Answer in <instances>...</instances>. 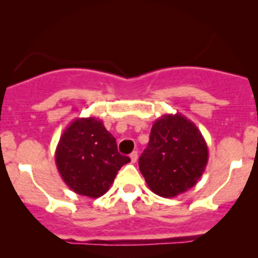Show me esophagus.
I'll return each instance as SVG.
<instances>
[{
  "mask_svg": "<svg viewBox=\"0 0 258 258\" xmlns=\"http://www.w3.org/2000/svg\"><path fill=\"white\" fill-rule=\"evenodd\" d=\"M130 158H131L132 163H136V161H137V159H138V153L136 152V151L132 152L131 155H130Z\"/></svg>",
  "mask_w": 258,
  "mask_h": 258,
  "instance_id": "34e87169",
  "label": "esophagus"
}]
</instances>
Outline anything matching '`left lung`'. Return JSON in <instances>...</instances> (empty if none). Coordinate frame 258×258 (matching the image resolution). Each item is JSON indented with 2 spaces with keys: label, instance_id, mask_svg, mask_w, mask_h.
<instances>
[{
  "label": "left lung",
  "instance_id": "left-lung-1",
  "mask_svg": "<svg viewBox=\"0 0 258 258\" xmlns=\"http://www.w3.org/2000/svg\"><path fill=\"white\" fill-rule=\"evenodd\" d=\"M208 163V147L197 126L181 114H166L152 126L138 160L148 187L170 198L194 187Z\"/></svg>",
  "mask_w": 258,
  "mask_h": 258
}]
</instances>
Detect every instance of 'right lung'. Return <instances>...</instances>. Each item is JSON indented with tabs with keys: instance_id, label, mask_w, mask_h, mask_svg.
<instances>
[{
	"instance_id": "add662e5",
	"label": "right lung",
	"mask_w": 258,
	"mask_h": 258,
	"mask_svg": "<svg viewBox=\"0 0 258 258\" xmlns=\"http://www.w3.org/2000/svg\"><path fill=\"white\" fill-rule=\"evenodd\" d=\"M55 161L62 180L76 194L98 198L106 194L128 157L117 151L115 137L95 117L76 118L60 137Z\"/></svg>"
}]
</instances>
